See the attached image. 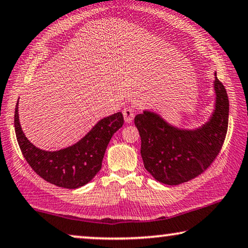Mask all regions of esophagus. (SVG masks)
Wrapping results in <instances>:
<instances>
[{"mask_svg":"<svg viewBox=\"0 0 248 248\" xmlns=\"http://www.w3.org/2000/svg\"><path fill=\"white\" fill-rule=\"evenodd\" d=\"M123 116H124V121L125 123L130 124L132 123V121H133V117H134V111L133 109L131 107H126L123 109Z\"/></svg>","mask_w":248,"mask_h":248,"instance_id":"obj_1","label":"esophagus"}]
</instances>
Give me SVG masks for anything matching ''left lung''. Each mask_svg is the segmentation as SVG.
<instances>
[{"instance_id":"8db88e82","label":"left lung","mask_w":248,"mask_h":248,"mask_svg":"<svg viewBox=\"0 0 248 248\" xmlns=\"http://www.w3.org/2000/svg\"><path fill=\"white\" fill-rule=\"evenodd\" d=\"M214 76V109L201 126L179 127L149 109L134 118L144 169L156 181L169 186L187 182L204 172L220 153L228 130L229 100L217 73Z\"/></svg>"}]
</instances>
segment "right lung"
<instances>
[{
  "instance_id": "add662e5",
  "label": "right lung",
  "mask_w": 248,
  "mask_h": 248,
  "mask_svg": "<svg viewBox=\"0 0 248 248\" xmlns=\"http://www.w3.org/2000/svg\"><path fill=\"white\" fill-rule=\"evenodd\" d=\"M18 104L15 110V131L18 144L31 169L46 181L58 187H83L100 171L105 152L115 132L123 126L122 112L101 118L81 140L59 150H43L27 139L19 122Z\"/></svg>"
}]
</instances>
